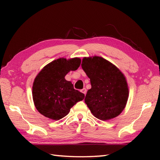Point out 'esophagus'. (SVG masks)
<instances>
[{
	"label": "esophagus",
	"instance_id": "obj_1",
	"mask_svg": "<svg viewBox=\"0 0 160 160\" xmlns=\"http://www.w3.org/2000/svg\"><path fill=\"white\" fill-rule=\"evenodd\" d=\"M81 92L83 93L84 95H85L86 93H87V89H85V88H83V89H82V90H81Z\"/></svg>",
	"mask_w": 160,
	"mask_h": 160
}]
</instances>
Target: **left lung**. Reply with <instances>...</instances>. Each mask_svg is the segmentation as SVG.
Masks as SVG:
<instances>
[{
    "label": "left lung",
    "instance_id": "obj_1",
    "mask_svg": "<svg viewBox=\"0 0 160 160\" xmlns=\"http://www.w3.org/2000/svg\"><path fill=\"white\" fill-rule=\"evenodd\" d=\"M81 65L91 81V88L84 102L91 113L103 121L118 116L128 98L124 74L109 61L99 56L84 57Z\"/></svg>",
    "mask_w": 160,
    "mask_h": 160
}]
</instances>
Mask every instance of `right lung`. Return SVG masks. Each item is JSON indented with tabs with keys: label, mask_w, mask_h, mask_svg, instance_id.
<instances>
[{
	"label": "right lung",
	"mask_w": 160,
	"mask_h": 160,
	"mask_svg": "<svg viewBox=\"0 0 160 160\" xmlns=\"http://www.w3.org/2000/svg\"><path fill=\"white\" fill-rule=\"evenodd\" d=\"M81 60L58 58L43 68L37 75L32 87L36 109L44 116L59 120L69 113L71 108L82 100L84 94L74 89L73 84L65 80L70 71L80 67Z\"/></svg>",
	"instance_id": "obj_1"
}]
</instances>
